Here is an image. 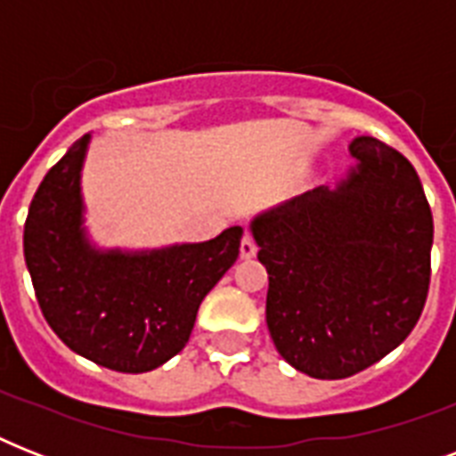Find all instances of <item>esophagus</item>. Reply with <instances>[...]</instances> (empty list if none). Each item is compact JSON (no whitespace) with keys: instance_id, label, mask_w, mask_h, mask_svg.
Masks as SVG:
<instances>
[{"instance_id":"1","label":"esophagus","mask_w":456,"mask_h":456,"mask_svg":"<svg viewBox=\"0 0 456 456\" xmlns=\"http://www.w3.org/2000/svg\"><path fill=\"white\" fill-rule=\"evenodd\" d=\"M257 253V243L256 239H253V234H246L241 236V257H253Z\"/></svg>"}]
</instances>
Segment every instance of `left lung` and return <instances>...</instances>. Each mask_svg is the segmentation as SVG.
Returning <instances> with one entry per match:
<instances>
[{
	"label": "left lung",
	"mask_w": 456,
	"mask_h": 456,
	"mask_svg": "<svg viewBox=\"0 0 456 456\" xmlns=\"http://www.w3.org/2000/svg\"><path fill=\"white\" fill-rule=\"evenodd\" d=\"M357 167L253 222L270 274L267 329L312 379H347L417 326L431 284L433 215L417 170L374 137L350 144Z\"/></svg>",
	"instance_id": "8db88e82"
}]
</instances>
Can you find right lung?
Masks as SVG:
<instances>
[{"instance_id": "obj_1", "label": "right lung", "mask_w": 456, "mask_h": 456, "mask_svg": "<svg viewBox=\"0 0 456 456\" xmlns=\"http://www.w3.org/2000/svg\"><path fill=\"white\" fill-rule=\"evenodd\" d=\"M87 139L75 142L35 191L23 232L25 265L46 324L73 353L142 374L186 346L200 303L239 257L243 229L153 253H99L80 227Z\"/></svg>"}]
</instances>
